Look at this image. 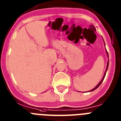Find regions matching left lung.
I'll list each match as a JSON object with an SVG mask.
<instances>
[{
    "instance_id": "8db88e82",
    "label": "left lung",
    "mask_w": 121,
    "mask_h": 121,
    "mask_svg": "<svg viewBox=\"0 0 121 121\" xmlns=\"http://www.w3.org/2000/svg\"><path fill=\"white\" fill-rule=\"evenodd\" d=\"M104 44H105V43H104ZM107 55H108V58H109L108 57V52H107ZM108 65H109V60H108V63H107V68H106V70H105V73H104V76H103V78H102V80H101V81H100V82L99 83H98V85H97V86H96L95 87V88H93V89H92V90H90V91H89V92H90V91H94V90H96V89H97V88H98L99 86L100 85V84L102 83V82H103V80H104V78H105V75H106V73H107V69H108Z\"/></svg>"
}]
</instances>
